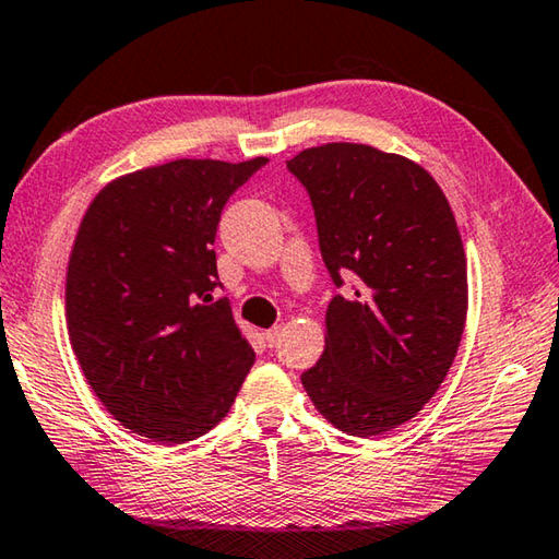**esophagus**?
Returning a JSON list of instances; mask_svg holds the SVG:
<instances>
[{
  "mask_svg": "<svg viewBox=\"0 0 559 559\" xmlns=\"http://www.w3.org/2000/svg\"><path fill=\"white\" fill-rule=\"evenodd\" d=\"M280 336H282V329H280V326H272V329L264 331V341H267V346H270V348H272V346H277Z\"/></svg>",
  "mask_w": 559,
  "mask_h": 559,
  "instance_id": "1",
  "label": "esophagus"
}]
</instances>
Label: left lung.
Returning <instances> with one entry per match:
<instances>
[{"mask_svg":"<svg viewBox=\"0 0 559 559\" xmlns=\"http://www.w3.org/2000/svg\"><path fill=\"white\" fill-rule=\"evenodd\" d=\"M314 209L319 250L346 295L326 309V348L301 373L341 432L385 435L435 397L464 334L466 254L447 195L423 166L331 142L287 162Z\"/></svg>","mask_w":559,"mask_h":559,"instance_id":"8db88e82","label":"left lung"}]
</instances>
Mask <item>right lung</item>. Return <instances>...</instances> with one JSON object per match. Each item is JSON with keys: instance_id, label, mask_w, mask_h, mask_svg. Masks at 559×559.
Here are the masks:
<instances>
[{"instance_id": "right-lung-1", "label": "right lung", "mask_w": 559, "mask_h": 559, "mask_svg": "<svg viewBox=\"0 0 559 559\" xmlns=\"http://www.w3.org/2000/svg\"><path fill=\"white\" fill-rule=\"evenodd\" d=\"M267 164L176 159L107 183L68 262L66 319L83 376L117 423L162 444L228 415L254 350L215 299V230Z\"/></svg>"}]
</instances>
